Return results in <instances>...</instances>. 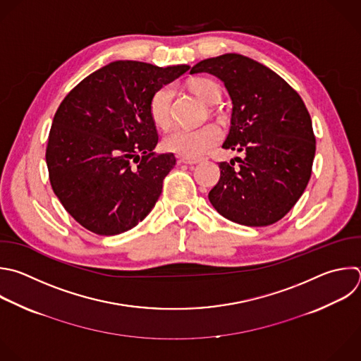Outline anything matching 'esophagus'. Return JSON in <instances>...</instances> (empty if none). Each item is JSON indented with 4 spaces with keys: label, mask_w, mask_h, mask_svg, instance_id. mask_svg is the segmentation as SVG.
<instances>
[{
    "label": "esophagus",
    "mask_w": 361,
    "mask_h": 361,
    "mask_svg": "<svg viewBox=\"0 0 361 361\" xmlns=\"http://www.w3.org/2000/svg\"><path fill=\"white\" fill-rule=\"evenodd\" d=\"M180 161L184 163V164H188V166H194V164H198L200 163V159H191V157H180Z\"/></svg>",
    "instance_id": "obj_1"
}]
</instances>
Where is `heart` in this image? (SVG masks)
Masks as SVG:
<instances>
[{
	"instance_id": "heart-1",
	"label": "heart",
	"mask_w": 361,
	"mask_h": 361,
	"mask_svg": "<svg viewBox=\"0 0 361 361\" xmlns=\"http://www.w3.org/2000/svg\"><path fill=\"white\" fill-rule=\"evenodd\" d=\"M192 93L204 103L212 106L221 100V86L209 78H195L190 82ZM174 86L164 85L159 87L150 100V117L153 123L160 129H167L173 120ZM221 140V130L214 125H207L200 129H183L177 128L164 137V147L183 157H198L204 154L209 147L215 146Z\"/></svg>"
}]
</instances>
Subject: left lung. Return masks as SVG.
<instances>
[{
    "instance_id": "obj_1",
    "label": "left lung",
    "mask_w": 361,
    "mask_h": 361,
    "mask_svg": "<svg viewBox=\"0 0 361 361\" xmlns=\"http://www.w3.org/2000/svg\"><path fill=\"white\" fill-rule=\"evenodd\" d=\"M207 72L224 82L232 100L224 149L244 153L240 163H219L209 191L212 207L226 219L267 226L283 218L303 194L316 152L310 114L296 90L268 66L239 54L209 58L190 73Z\"/></svg>"
}]
</instances>
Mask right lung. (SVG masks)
Segmentation results:
<instances>
[{"label":"right lung","instance_id":"obj_1","mask_svg":"<svg viewBox=\"0 0 361 361\" xmlns=\"http://www.w3.org/2000/svg\"><path fill=\"white\" fill-rule=\"evenodd\" d=\"M188 69L114 61L86 76L59 104L45 156L49 181L86 229L106 236L126 232L156 205L176 157L153 152L159 135L150 100Z\"/></svg>","mask_w":361,"mask_h":361}]
</instances>
